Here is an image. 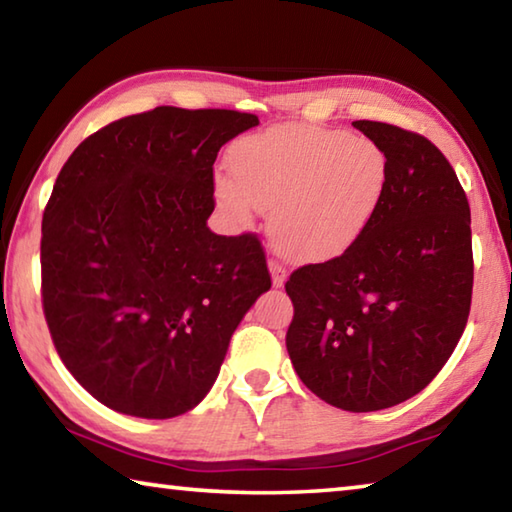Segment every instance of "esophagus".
<instances>
[{
  "label": "esophagus",
  "instance_id": "esophagus-1",
  "mask_svg": "<svg viewBox=\"0 0 512 512\" xmlns=\"http://www.w3.org/2000/svg\"><path fill=\"white\" fill-rule=\"evenodd\" d=\"M268 271H271L273 287H284V282H287V268H284L280 262H275V259H271V262H268Z\"/></svg>",
  "mask_w": 512,
  "mask_h": 512
}]
</instances>
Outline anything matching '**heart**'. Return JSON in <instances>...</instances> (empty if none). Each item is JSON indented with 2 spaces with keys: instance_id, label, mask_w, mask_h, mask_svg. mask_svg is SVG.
Listing matches in <instances>:
<instances>
[{
  "instance_id": "heart-1",
  "label": "heart",
  "mask_w": 512,
  "mask_h": 512,
  "mask_svg": "<svg viewBox=\"0 0 512 512\" xmlns=\"http://www.w3.org/2000/svg\"><path fill=\"white\" fill-rule=\"evenodd\" d=\"M230 178L214 198L239 223L268 210V235L282 255L327 262L366 237L386 196L388 155L363 135L318 126H275L228 151Z\"/></svg>"
}]
</instances>
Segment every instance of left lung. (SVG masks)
I'll return each instance as SVG.
<instances>
[{
  "mask_svg": "<svg viewBox=\"0 0 512 512\" xmlns=\"http://www.w3.org/2000/svg\"><path fill=\"white\" fill-rule=\"evenodd\" d=\"M354 128L388 155L386 196L357 246L293 271L287 350L311 393L366 413L418 395L470 316V203L436 144L400 126Z\"/></svg>",
  "mask_w": 512,
  "mask_h": 512,
  "instance_id": "obj_1",
  "label": "left lung"
}]
</instances>
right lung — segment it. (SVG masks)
Returning <instances> with one entry per match:
<instances>
[{
	"instance_id": "1",
	"label": "right lung",
	"mask_w": 512,
	"mask_h": 512,
	"mask_svg": "<svg viewBox=\"0 0 512 512\" xmlns=\"http://www.w3.org/2000/svg\"><path fill=\"white\" fill-rule=\"evenodd\" d=\"M257 124L160 106L103 126L60 169L42 214V309L65 368L108 409H194L271 289L257 235L207 228L216 153Z\"/></svg>"
}]
</instances>
